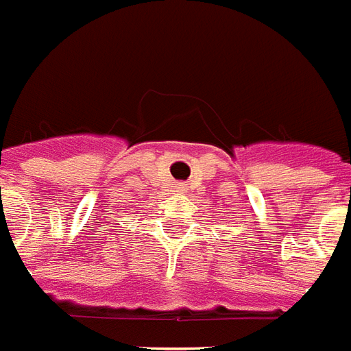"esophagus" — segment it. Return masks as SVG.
I'll return each mask as SVG.
<instances>
[{
    "instance_id": "34e87169",
    "label": "esophagus",
    "mask_w": 351,
    "mask_h": 351,
    "mask_svg": "<svg viewBox=\"0 0 351 351\" xmlns=\"http://www.w3.org/2000/svg\"><path fill=\"white\" fill-rule=\"evenodd\" d=\"M173 189L178 190V192H184V190H186V184H184V183H178V184H176V186H173Z\"/></svg>"
}]
</instances>
